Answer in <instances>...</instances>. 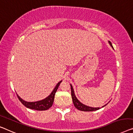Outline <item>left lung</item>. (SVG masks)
Instances as JSON below:
<instances>
[{
  "label": "left lung",
  "mask_w": 133,
  "mask_h": 133,
  "mask_svg": "<svg viewBox=\"0 0 133 133\" xmlns=\"http://www.w3.org/2000/svg\"><path fill=\"white\" fill-rule=\"evenodd\" d=\"M109 43L110 44V45L111 46V47L113 48L111 42L109 41ZM70 86H71V97H72L73 103H74V106L76 109L79 110L84 111H95V110H99L100 109L99 107H91L87 106V105H84V104H82V103H80V102L78 100V99L76 98V95H75L74 91V89H73V88H72V85L70 84ZM106 105L107 104L104 105V106H103V107H104L105 105Z\"/></svg>",
  "instance_id": "1"
}]
</instances>
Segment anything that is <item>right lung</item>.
<instances>
[{"label":"right lung","instance_id":"1","mask_svg":"<svg viewBox=\"0 0 133 133\" xmlns=\"http://www.w3.org/2000/svg\"><path fill=\"white\" fill-rule=\"evenodd\" d=\"M61 82H62V81L59 82L58 83L56 84V87L54 88L52 92L50 94V95L48 96V97L47 98H45V99L41 100V101L35 102H27L21 98L17 94V95L21 103H22L25 107H26L27 108L33 110H46L49 109L52 106L54 101V98H55V94L56 92L57 89H58L59 84H61Z\"/></svg>","mask_w":133,"mask_h":133}]
</instances>
